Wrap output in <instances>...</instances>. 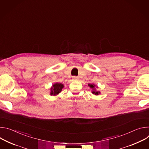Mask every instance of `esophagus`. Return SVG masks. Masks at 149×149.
Here are the masks:
<instances>
[{
  "mask_svg": "<svg viewBox=\"0 0 149 149\" xmlns=\"http://www.w3.org/2000/svg\"><path fill=\"white\" fill-rule=\"evenodd\" d=\"M74 77V78H75V79L77 78V77Z\"/></svg>",
  "mask_w": 149,
  "mask_h": 149,
  "instance_id": "esophagus-1",
  "label": "esophagus"
}]
</instances>
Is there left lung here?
<instances>
[{
  "mask_svg": "<svg viewBox=\"0 0 149 149\" xmlns=\"http://www.w3.org/2000/svg\"><path fill=\"white\" fill-rule=\"evenodd\" d=\"M89 86H90V85H89ZM94 86H93V85H90V87H91V88H94ZM93 94H95V95H98L99 93H98L97 91L95 92V91H93Z\"/></svg>",
  "mask_w": 149,
  "mask_h": 149,
  "instance_id": "1",
  "label": "left lung"
}]
</instances>
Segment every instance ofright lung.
Instances as JSON below:
<instances>
[{
	"mask_svg": "<svg viewBox=\"0 0 149 149\" xmlns=\"http://www.w3.org/2000/svg\"><path fill=\"white\" fill-rule=\"evenodd\" d=\"M63 84L61 83H56L53 86V88H51V95H57L61 91L62 89L63 88Z\"/></svg>",
	"mask_w": 149,
	"mask_h": 149,
	"instance_id": "obj_1",
	"label": "right lung"
}]
</instances>
